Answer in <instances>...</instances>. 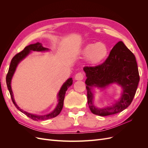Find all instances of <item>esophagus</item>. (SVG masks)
Returning <instances> with one entry per match:
<instances>
[{"instance_id":"34e87169","label":"esophagus","mask_w":148,"mask_h":148,"mask_svg":"<svg viewBox=\"0 0 148 148\" xmlns=\"http://www.w3.org/2000/svg\"><path fill=\"white\" fill-rule=\"evenodd\" d=\"M75 78L77 80H82L84 78V75L82 72H78L75 75Z\"/></svg>"}]
</instances>
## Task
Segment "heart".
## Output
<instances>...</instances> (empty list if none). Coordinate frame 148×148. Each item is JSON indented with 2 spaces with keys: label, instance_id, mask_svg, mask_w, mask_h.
Returning a JSON list of instances; mask_svg holds the SVG:
<instances>
[{
  "label": "heart",
  "instance_id": "obj_1",
  "mask_svg": "<svg viewBox=\"0 0 148 148\" xmlns=\"http://www.w3.org/2000/svg\"><path fill=\"white\" fill-rule=\"evenodd\" d=\"M82 54L87 56L91 64L97 65L104 61L109 54V49L103 42L91 43L85 46L82 51Z\"/></svg>",
  "mask_w": 148,
  "mask_h": 148
}]
</instances>
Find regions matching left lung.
<instances>
[{
  "instance_id": "obj_1",
  "label": "left lung",
  "mask_w": 148,
  "mask_h": 148,
  "mask_svg": "<svg viewBox=\"0 0 148 148\" xmlns=\"http://www.w3.org/2000/svg\"><path fill=\"white\" fill-rule=\"evenodd\" d=\"M87 79L88 104L91 112L100 116L117 114L131 104L140 82L138 65L135 55L123 42L119 41L112 49L108 57L102 64L84 67ZM116 82L123 88V96L112 106L97 108L93 104L91 87H105Z\"/></svg>"
}]
</instances>
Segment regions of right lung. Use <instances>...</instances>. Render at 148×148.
Segmentation results:
<instances>
[{"label":"right lung","instance_id":"add662e5","mask_svg":"<svg viewBox=\"0 0 148 148\" xmlns=\"http://www.w3.org/2000/svg\"><path fill=\"white\" fill-rule=\"evenodd\" d=\"M47 50H48L47 48L42 47V44L41 43H39V42L33 44H30V45L25 47L23 51L20 52L19 53H16V54L12 58L10 62V65L9 66V69H8V73L7 74V77H6V83L7 85V88H8V91H9L12 102L13 104H14L15 106L20 111H21V112H23L24 114H25L26 116H28V117H29L30 119L36 121L44 120H47V119L54 118L57 117V116L60 113L62 108H63L64 100L65 98V92L68 88H69L71 85L72 84V82H73L72 78H71L67 79L66 82L63 84V86H62L59 94H58V98H59V101H58V102H58V104L56 107V108L53 110L52 112L47 115H34V114L28 113L26 112L23 111V110L21 109L20 107L16 104L15 100L13 99V92L11 88V80L13 74L15 73V71L16 70L18 64H19V62L21 60H23L25 57H26L29 54V53L31 51H47Z\"/></svg>","mask_w":148,"mask_h":148}]
</instances>
